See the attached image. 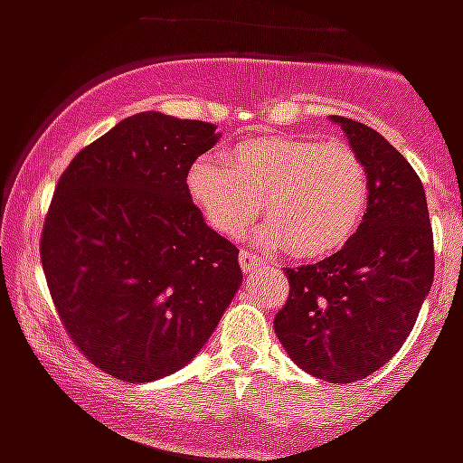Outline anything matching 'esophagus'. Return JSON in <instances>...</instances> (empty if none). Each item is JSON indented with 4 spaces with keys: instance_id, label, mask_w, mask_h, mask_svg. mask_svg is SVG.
<instances>
[{
    "instance_id": "34e87169",
    "label": "esophagus",
    "mask_w": 463,
    "mask_h": 463,
    "mask_svg": "<svg viewBox=\"0 0 463 463\" xmlns=\"http://www.w3.org/2000/svg\"><path fill=\"white\" fill-rule=\"evenodd\" d=\"M240 267H242V271H254V269H260L261 260L257 257V254L252 252H240Z\"/></svg>"
}]
</instances>
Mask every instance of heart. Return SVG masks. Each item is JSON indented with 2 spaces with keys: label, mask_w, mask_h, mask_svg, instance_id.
Here are the masks:
<instances>
[{
  "label": "heart",
  "mask_w": 463,
  "mask_h": 463,
  "mask_svg": "<svg viewBox=\"0 0 463 463\" xmlns=\"http://www.w3.org/2000/svg\"><path fill=\"white\" fill-rule=\"evenodd\" d=\"M189 194L213 231L238 238L264 211L261 238L298 257L344 247L367 209V170L348 144L315 137H257L225 158L203 156Z\"/></svg>",
  "instance_id": "b5f03b06"
}]
</instances>
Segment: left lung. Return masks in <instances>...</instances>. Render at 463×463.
Listing matches in <instances>:
<instances>
[{"instance_id": "8db88e82", "label": "left lung", "mask_w": 463, "mask_h": 463, "mask_svg": "<svg viewBox=\"0 0 463 463\" xmlns=\"http://www.w3.org/2000/svg\"><path fill=\"white\" fill-rule=\"evenodd\" d=\"M334 122L367 170V213L344 250L286 269L290 293L274 329L305 373L348 384L402 348L430 293L435 247L423 182L409 160L367 125Z\"/></svg>"}]
</instances>
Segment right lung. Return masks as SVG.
<instances>
[{"label":"right lung","mask_w":463,"mask_h":463,"mask_svg":"<svg viewBox=\"0 0 463 463\" xmlns=\"http://www.w3.org/2000/svg\"><path fill=\"white\" fill-rule=\"evenodd\" d=\"M216 127L139 112L74 156L40 235L47 288L74 345L125 382L202 351L242 283L238 247L203 223L189 167Z\"/></svg>","instance_id":"right-lung-1"}]
</instances>
